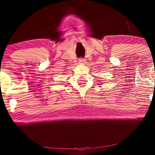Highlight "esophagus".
<instances>
[{
  "label": "esophagus",
  "mask_w": 155,
  "mask_h": 155,
  "mask_svg": "<svg viewBox=\"0 0 155 155\" xmlns=\"http://www.w3.org/2000/svg\"><path fill=\"white\" fill-rule=\"evenodd\" d=\"M84 61H85V60H84V59H83V58H80L79 60V62L80 63H84Z\"/></svg>",
  "instance_id": "esophagus-1"
}]
</instances>
